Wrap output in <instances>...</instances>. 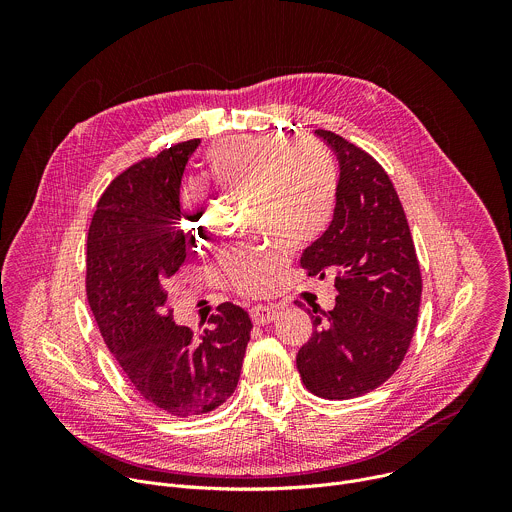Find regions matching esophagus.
Returning <instances> with one entry per match:
<instances>
[{"label": "esophagus", "instance_id": "obj_1", "mask_svg": "<svg viewBox=\"0 0 512 512\" xmlns=\"http://www.w3.org/2000/svg\"><path fill=\"white\" fill-rule=\"evenodd\" d=\"M249 316H251L253 324L263 326V324H269V322H273V320H275L277 310H275L273 306H253V308H251V312H249Z\"/></svg>", "mask_w": 512, "mask_h": 512}]
</instances>
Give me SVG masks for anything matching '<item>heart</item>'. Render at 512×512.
Masks as SVG:
<instances>
[{"mask_svg":"<svg viewBox=\"0 0 512 512\" xmlns=\"http://www.w3.org/2000/svg\"><path fill=\"white\" fill-rule=\"evenodd\" d=\"M212 184L223 190L251 192L253 229L289 247L314 243L330 225L338 176L324 145L310 137L287 141L281 135H247L218 143L206 154ZM186 231L202 237V208L186 210ZM285 263L277 243H245L223 253L221 271L231 289L245 296L267 291Z\"/></svg>","mask_w":512,"mask_h":512,"instance_id":"heart-1","label":"heart"}]
</instances>
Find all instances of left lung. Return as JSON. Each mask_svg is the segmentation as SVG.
Returning <instances> with one entry per match:
<instances>
[{
	"label": "left lung",
	"instance_id": "8db88e82",
	"mask_svg": "<svg viewBox=\"0 0 512 512\" xmlns=\"http://www.w3.org/2000/svg\"><path fill=\"white\" fill-rule=\"evenodd\" d=\"M316 133L334 150L340 180L332 223L300 263L310 277L334 273L338 296L324 316L314 310V332L296 364L308 391L344 401L375 391L399 369L415 334L423 279L389 174L344 137Z\"/></svg>",
	"mask_w": 512,
	"mask_h": 512
}]
</instances>
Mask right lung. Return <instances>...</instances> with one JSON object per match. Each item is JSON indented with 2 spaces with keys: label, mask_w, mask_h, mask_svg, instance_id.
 Here are the masks:
<instances>
[{
  "label": "right lung",
  "mask_w": 512,
  "mask_h": 512,
  "mask_svg": "<svg viewBox=\"0 0 512 512\" xmlns=\"http://www.w3.org/2000/svg\"><path fill=\"white\" fill-rule=\"evenodd\" d=\"M198 143L180 141L121 172L101 194L87 237V300L101 336L135 391L178 419L235 393L253 328L231 302L202 334L176 326L168 308L170 277L186 261L180 182Z\"/></svg>",
  "instance_id": "right-lung-1"
}]
</instances>
